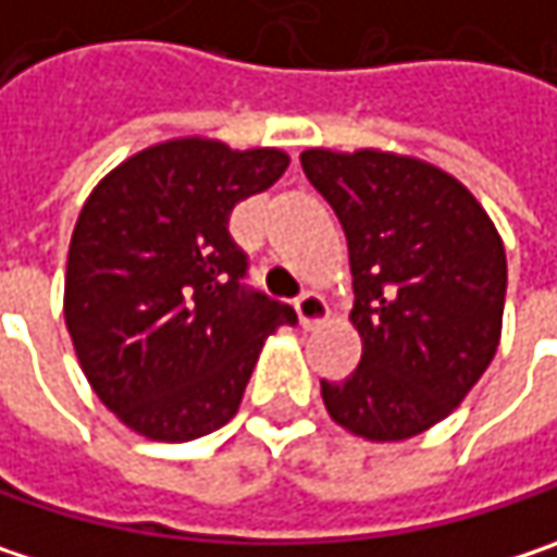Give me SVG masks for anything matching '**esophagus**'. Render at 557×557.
<instances>
[{"mask_svg": "<svg viewBox=\"0 0 557 557\" xmlns=\"http://www.w3.org/2000/svg\"><path fill=\"white\" fill-rule=\"evenodd\" d=\"M293 309H296L302 329H319V325L329 319V306H325V299L315 296V293H302V296L293 302Z\"/></svg>", "mask_w": 557, "mask_h": 557, "instance_id": "34e87169", "label": "esophagus"}]
</instances>
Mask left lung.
<instances>
[{
    "mask_svg": "<svg viewBox=\"0 0 557 557\" xmlns=\"http://www.w3.org/2000/svg\"><path fill=\"white\" fill-rule=\"evenodd\" d=\"M309 184L347 235L363 354L322 380L329 414L367 440H408L443 421L497 354L504 242L453 175L421 159L306 149Z\"/></svg>",
    "mask_w": 557,
    "mask_h": 557,
    "instance_id": "obj_1",
    "label": "left lung"
}]
</instances>
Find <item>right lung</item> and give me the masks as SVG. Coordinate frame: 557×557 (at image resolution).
Segmentation results:
<instances>
[{
  "mask_svg": "<svg viewBox=\"0 0 557 557\" xmlns=\"http://www.w3.org/2000/svg\"><path fill=\"white\" fill-rule=\"evenodd\" d=\"M289 159L172 139L136 152L78 213L63 315L82 373L129 430L184 443L235 418L264 337L296 312L242 280L235 203L268 190Z\"/></svg>",
  "mask_w": 557,
  "mask_h": 557,
  "instance_id": "obj_1",
  "label": "right lung"
}]
</instances>
